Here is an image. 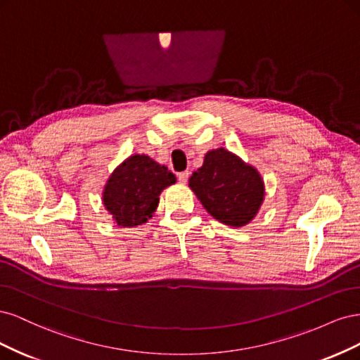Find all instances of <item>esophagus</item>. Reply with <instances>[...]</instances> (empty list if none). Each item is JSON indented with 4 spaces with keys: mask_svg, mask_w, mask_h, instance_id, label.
<instances>
[{
    "mask_svg": "<svg viewBox=\"0 0 360 360\" xmlns=\"http://www.w3.org/2000/svg\"><path fill=\"white\" fill-rule=\"evenodd\" d=\"M177 179H179V181H180L181 184H186V181H188V179H189V172H188V171L179 172V174H177Z\"/></svg>",
    "mask_w": 360,
    "mask_h": 360,
    "instance_id": "obj_1",
    "label": "esophagus"
}]
</instances>
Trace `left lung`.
Listing matches in <instances>:
<instances>
[{"instance_id":"left-lung-1","label":"left lung","mask_w":360,"mask_h":360,"mask_svg":"<svg viewBox=\"0 0 360 360\" xmlns=\"http://www.w3.org/2000/svg\"><path fill=\"white\" fill-rule=\"evenodd\" d=\"M189 188L216 221L242 228L254 221L264 202V180L258 169L224 147L209 150Z\"/></svg>"}]
</instances>
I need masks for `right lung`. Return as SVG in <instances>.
<instances>
[{"label":"right lung","mask_w":360,"mask_h":360,"mask_svg":"<svg viewBox=\"0 0 360 360\" xmlns=\"http://www.w3.org/2000/svg\"><path fill=\"white\" fill-rule=\"evenodd\" d=\"M176 176L147 155H132L111 172L102 192L106 212L118 226L134 228L153 217L162 191Z\"/></svg>","instance_id":"1"}]
</instances>
